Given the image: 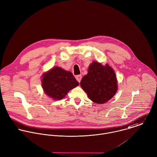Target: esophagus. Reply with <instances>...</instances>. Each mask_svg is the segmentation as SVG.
<instances>
[{"label": "esophagus", "instance_id": "obj_1", "mask_svg": "<svg viewBox=\"0 0 157 157\" xmlns=\"http://www.w3.org/2000/svg\"><path fill=\"white\" fill-rule=\"evenodd\" d=\"M76 79L79 82H80V81L82 79V76L81 75H77V76H76Z\"/></svg>", "mask_w": 157, "mask_h": 157}]
</instances>
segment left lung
I'll use <instances>...</instances> for the list:
<instances>
[{"label": "left lung", "instance_id": "1", "mask_svg": "<svg viewBox=\"0 0 157 157\" xmlns=\"http://www.w3.org/2000/svg\"><path fill=\"white\" fill-rule=\"evenodd\" d=\"M80 85L89 99L97 104H102L111 99L117 90V81L113 69L106 64L103 66L93 62L88 73L83 76Z\"/></svg>", "mask_w": 157, "mask_h": 157}]
</instances>
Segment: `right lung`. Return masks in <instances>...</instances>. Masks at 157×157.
Here are the masks:
<instances>
[{
    "label": "right lung",
    "instance_id": "1",
    "mask_svg": "<svg viewBox=\"0 0 157 157\" xmlns=\"http://www.w3.org/2000/svg\"><path fill=\"white\" fill-rule=\"evenodd\" d=\"M73 74L56 67L43 74L41 86L44 93L54 100H61L71 89L79 85Z\"/></svg>",
    "mask_w": 157,
    "mask_h": 157
}]
</instances>
